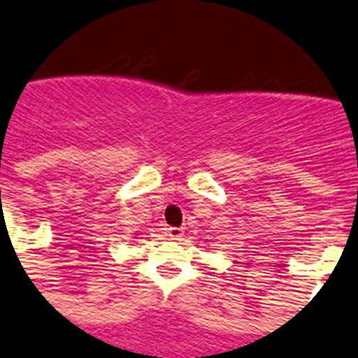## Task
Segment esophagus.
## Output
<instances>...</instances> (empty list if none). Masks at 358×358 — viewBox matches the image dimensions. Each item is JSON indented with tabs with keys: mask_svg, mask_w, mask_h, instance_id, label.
Segmentation results:
<instances>
[{
	"mask_svg": "<svg viewBox=\"0 0 358 358\" xmlns=\"http://www.w3.org/2000/svg\"><path fill=\"white\" fill-rule=\"evenodd\" d=\"M166 232H169L166 236H169L170 239H181L182 234H185V231H182L181 227H170Z\"/></svg>",
	"mask_w": 358,
	"mask_h": 358,
	"instance_id": "esophagus-1",
	"label": "esophagus"
}]
</instances>
